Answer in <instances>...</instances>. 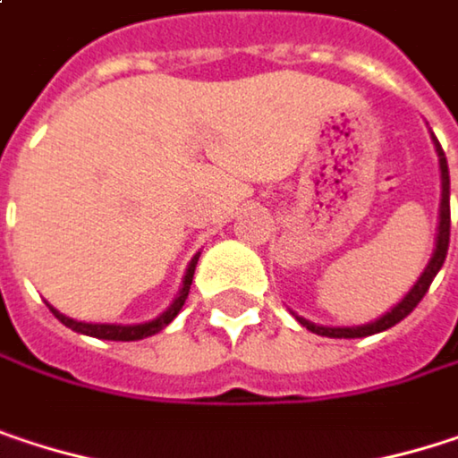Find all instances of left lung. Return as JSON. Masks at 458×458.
Wrapping results in <instances>:
<instances>
[{"instance_id":"left-lung-1","label":"left lung","mask_w":458,"mask_h":458,"mask_svg":"<svg viewBox=\"0 0 458 458\" xmlns=\"http://www.w3.org/2000/svg\"><path fill=\"white\" fill-rule=\"evenodd\" d=\"M435 142V153H437V164H440V209H437V235H435V249H432V257L427 262V267L421 270V276L416 278L409 294L393 308L387 310L385 316H379L371 323H363V326H318L313 320L302 318L292 310V316L300 320L308 331L320 334V336H331V339H360V336H371V334H379V331H387L393 328L395 323L406 318L413 308L421 302V297L427 294L432 278L437 276V270L443 267L445 262V254H448V238H451V180H448V161H445V153L440 148V142L432 138Z\"/></svg>"}]
</instances>
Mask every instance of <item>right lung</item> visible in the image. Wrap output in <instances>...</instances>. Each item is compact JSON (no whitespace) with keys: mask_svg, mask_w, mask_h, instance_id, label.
I'll return each instance as SVG.
<instances>
[{"mask_svg":"<svg viewBox=\"0 0 458 458\" xmlns=\"http://www.w3.org/2000/svg\"><path fill=\"white\" fill-rule=\"evenodd\" d=\"M201 254V251H199ZM199 254L188 262V270H185V278H182V286L174 297V302L153 320H145V323H130V326H122V323H84V320H73L68 316H63L60 310H55L52 305H47L52 310V316L60 320L63 326L79 331V334H87V336H95V339H111V342H135V339H145V336H153L158 334L164 326H169L172 320L177 318V313L182 310L185 300H188V292H191V284H193V273H196V262H199Z\"/></svg>","mask_w":458,"mask_h":458,"instance_id":"1","label":"right lung"}]
</instances>
